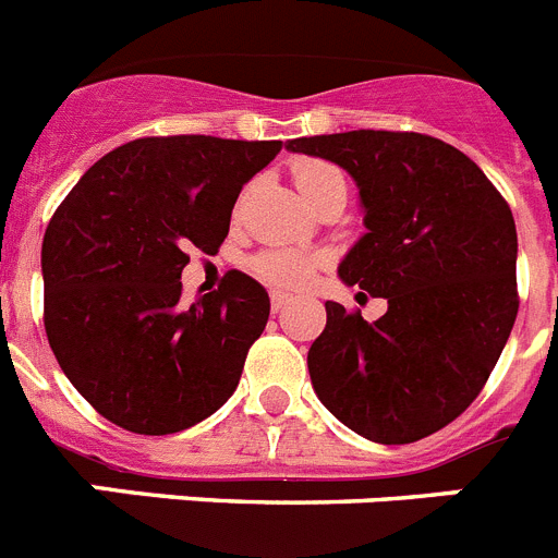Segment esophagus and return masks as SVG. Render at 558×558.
<instances>
[{
	"instance_id": "esophagus-1",
	"label": "esophagus",
	"mask_w": 558,
	"mask_h": 558,
	"mask_svg": "<svg viewBox=\"0 0 558 558\" xmlns=\"http://www.w3.org/2000/svg\"><path fill=\"white\" fill-rule=\"evenodd\" d=\"M284 304H288V295H282V293H270V307H274V313H282Z\"/></svg>"
}]
</instances>
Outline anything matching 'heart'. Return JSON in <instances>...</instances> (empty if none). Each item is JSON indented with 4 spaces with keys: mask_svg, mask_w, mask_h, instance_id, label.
I'll use <instances>...</instances> for the list:
<instances>
[{
    "mask_svg": "<svg viewBox=\"0 0 558 558\" xmlns=\"http://www.w3.org/2000/svg\"><path fill=\"white\" fill-rule=\"evenodd\" d=\"M295 186L302 190L304 198L313 204L318 195H322L327 186L332 184H347L343 172L338 167L327 165V161H299L293 170ZM322 254H310V251H295V248H270L256 254L251 259V268L254 274L263 279L265 284L276 290H288V293H295V290H304L310 282H313L315 270L322 268Z\"/></svg>",
    "mask_w": 558,
    "mask_h": 558,
    "instance_id": "1",
    "label": "heart"
}]
</instances>
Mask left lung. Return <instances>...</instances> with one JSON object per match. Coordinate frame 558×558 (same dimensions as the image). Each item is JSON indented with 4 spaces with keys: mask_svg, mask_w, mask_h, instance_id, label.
Returning <instances> with one entry per match:
<instances>
[{
    "mask_svg": "<svg viewBox=\"0 0 558 558\" xmlns=\"http://www.w3.org/2000/svg\"><path fill=\"white\" fill-rule=\"evenodd\" d=\"M288 150L335 161L354 179L366 234L338 274L388 302L374 324L327 302V327L307 352L315 393L377 445L441 430L486 386L514 327L509 204L470 156L425 133H327Z\"/></svg>",
    "mask_w": 558,
    "mask_h": 558,
    "instance_id": "1",
    "label": "left lung"
}]
</instances>
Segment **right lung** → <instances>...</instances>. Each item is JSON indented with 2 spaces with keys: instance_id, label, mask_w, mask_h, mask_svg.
Segmentation results:
<instances>
[{
  "instance_id": "obj_1",
  "label": "right lung",
  "mask_w": 558,
  "mask_h": 558,
  "mask_svg": "<svg viewBox=\"0 0 558 558\" xmlns=\"http://www.w3.org/2000/svg\"><path fill=\"white\" fill-rule=\"evenodd\" d=\"M282 142L147 136L106 153L69 192L41 245L44 329L58 366L113 425L167 436L234 393L270 299L229 270L181 304L186 251L218 254L236 195Z\"/></svg>"
}]
</instances>
